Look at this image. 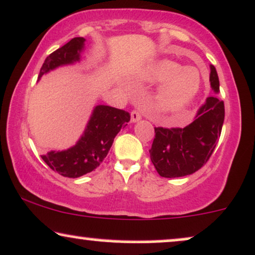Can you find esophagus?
<instances>
[{
    "instance_id": "esophagus-1",
    "label": "esophagus",
    "mask_w": 255,
    "mask_h": 255,
    "mask_svg": "<svg viewBox=\"0 0 255 255\" xmlns=\"http://www.w3.org/2000/svg\"><path fill=\"white\" fill-rule=\"evenodd\" d=\"M141 119V115H140V113L139 112H136V110H134V112H131V114H130V121L133 122H137L139 121V120Z\"/></svg>"
}]
</instances>
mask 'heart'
Instances as JSON below:
<instances>
[{
  "instance_id": "obj_1",
  "label": "heart",
  "mask_w": 255,
  "mask_h": 255,
  "mask_svg": "<svg viewBox=\"0 0 255 255\" xmlns=\"http://www.w3.org/2000/svg\"><path fill=\"white\" fill-rule=\"evenodd\" d=\"M140 79L148 84H162L153 97V106L164 115H173L185 109L201 87L197 70L183 67L182 64L168 59L154 61L141 73Z\"/></svg>"
}]
</instances>
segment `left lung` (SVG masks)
<instances>
[{
  "label": "left lung",
  "instance_id": "1",
  "mask_svg": "<svg viewBox=\"0 0 255 255\" xmlns=\"http://www.w3.org/2000/svg\"><path fill=\"white\" fill-rule=\"evenodd\" d=\"M210 87L220 93L216 69L210 65ZM225 121V104L216 96L208 97L194 122L184 128H154L155 137L149 149L157 172L165 178L192 174L209 160L220 139Z\"/></svg>",
  "mask_w": 255,
  "mask_h": 255
}]
</instances>
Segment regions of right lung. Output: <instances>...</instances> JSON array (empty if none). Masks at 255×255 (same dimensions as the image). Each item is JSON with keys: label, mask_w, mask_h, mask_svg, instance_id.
<instances>
[{"label": "right lung", "mask_w": 255, "mask_h": 255, "mask_svg": "<svg viewBox=\"0 0 255 255\" xmlns=\"http://www.w3.org/2000/svg\"><path fill=\"white\" fill-rule=\"evenodd\" d=\"M84 38H73L63 47L46 58L39 72V79L60 66L73 65L82 59ZM130 115L121 109L98 104L91 113L87 127L76 145L64 151H50L42 160L64 177L78 178L94 171L108 154L115 136L129 122Z\"/></svg>", "instance_id": "add662e5"}]
</instances>
